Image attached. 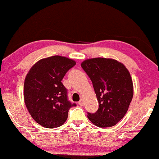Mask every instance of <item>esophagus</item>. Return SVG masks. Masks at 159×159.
<instances>
[{
	"instance_id": "1",
	"label": "esophagus",
	"mask_w": 159,
	"mask_h": 159,
	"mask_svg": "<svg viewBox=\"0 0 159 159\" xmlns=\"http://www.w3.org/2000/svg\"><path fill=\"white\" fill-rule=\"evenodd\" d=\"M78 104H79L80 106H82L84 105V102H83V101H82V100H80V101L78 102Z\"/></svg>"
}]
</instances>
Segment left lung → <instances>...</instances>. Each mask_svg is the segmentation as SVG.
<instances>
[{
	"mask_svg": "<svg viewBox=\"0 0 159 159\" xmlns=\"http://www.w3.org/2000/svg\"><path fill=\"white\" fill-rule=\"evenodd\" d=\"M81 66L92 81L99 104L96 112H88V119L99 127L116 125L125 116L133 97L129 71L116 60L105 58L87 59Z\"/></svg>",
	"mask_w": 159,
	"mask_h": 159,
	"instance_id": "obj_1",
	"label": "left lung"
}]
</instances>
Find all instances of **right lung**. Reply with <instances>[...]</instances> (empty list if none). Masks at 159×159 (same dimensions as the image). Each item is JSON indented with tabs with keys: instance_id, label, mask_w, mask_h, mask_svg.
Wrapping results in <instances>:
<instances>
[{
	"instance_id": "1",
	"label": "right lung",
	"mask_w": 159,
	"mask_h": 159,
	"mask_svg": "<svg viewBox=\"0 0 159 159\" xmlns=\"http://www.w3.org/2000/svg\"><path fill=\"white\" fill-rule=\"evenodd\" d=\"M76 62L53 56L35 63L26 76L24 98L34 121L46 128H56L66 121L68 112L75 103L68 101L66 88L61 80Z\"/></svg>"
}]
</instances>
